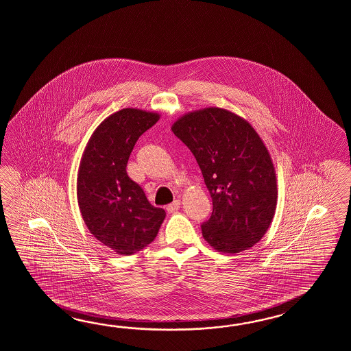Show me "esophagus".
<instances>
[{"instance_id":"obj_1","label":"esophagus","mask_w":351,"mask_h":351,"mask_svg":"<svg viewBox=\"0 0 351 351\" xmlns=\"http://www.w3.org/2000/svg\"><path fill=\"white\" fill-rule=\"evenodd\" d=\"M179 208H180V201H179V199H176V201L171 203L169 206H167V210H168L169 213H174V212H177Z\"/></svg>"}]
</instances>
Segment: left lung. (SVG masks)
I'll return each mask as SVG.
<instances>
[{"label": "left lung", "instance_id": "obj_1", "mask_svg": "<svg viewBox=\"0 0 351 351\" xmlns=\"http://www.w3.org/2000/svg\"><path fill=\"white\" fill-rule=\"evenodd\" d=\"M172 132L193 153L212 197L204 239L222 254L251 248L269 230L277 204L276 171L261 136L245 118L217 106L179 117Z\"/></svg>", "mask_w": 351, "mask_h": 351}]
</instances>
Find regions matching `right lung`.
<instances>
[{
	"label": "right lung",
	"instance_id": "right-lung-1",
	"mask_svg": "<svg viewBox=\"0 0 351 351\" xmlns=\"http://www.w3.org/2000/svg\"><path fill=\"white\" fill-rule=\"evenodd\" d=\"M160 114L125 108L105 118L82 153L76 194L82 219L104 246L123 256L135 254L157 237L165 209L152 206L127 165L139 136Z\"/></svg>",
	"mask_w": 351,
	"mask_h": 351
}]
</instances>
